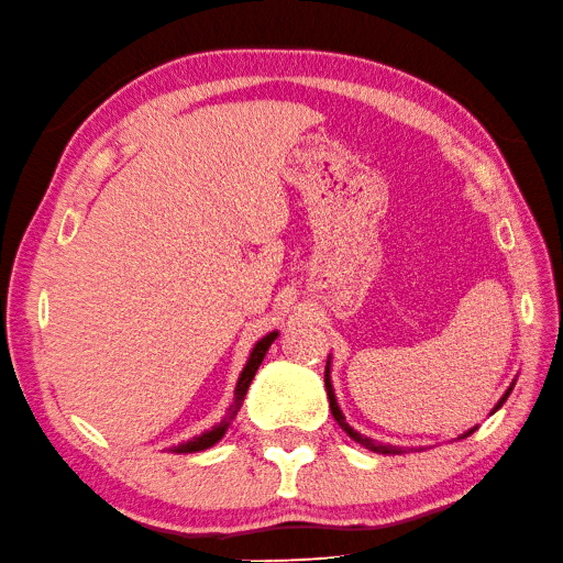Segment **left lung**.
I'll list each match as a JSON object with an SVG mask.
<instances>
[{"label":"left lung","instance_id":"8db88e82","mask_svg":"<svg viewBox=\"0 0 563 563\" xmlns=\"http://www.w3.org/2000/svg\"><path fill=\"white\" fill-rule=\"evenodd\" d=\"M324 387H327V399H329V408H332V416H334V420L339 422V428L344 430V432L351 437L353 442L363 444V446H365V449H369V451H377V454H401V449L389 446V444H377L375 440H369V437H365V434H361V432H355V430L351 428V424L346 422L344 413H341V408H339V404H336V396H334V389H332V379H329V361H327V367H324ZM511 389H514V387H511ZM511 389L501 396V401L495 406V410H499V408L504 406V401L509 399ZM495 410H492V413H495ZM475 430H477V428H473V430H468V432H463V434H461V440H465V437H471Z\"/></svg>","mask_w":563,"mask_h":563}]
</instances>
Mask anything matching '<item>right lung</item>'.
Instances as JSON below:
<instances>
[{
    "label": "right lung",
    "instance_id": "right-lung-1",
    "mask_svg": "<svg viewBox=\"0 0 563 563\" xmlns=\"http://www.w3.org/2000/svg\"><path fill=\"white\" fill-rule=\"evenodd\" d=\"M274 339H277V332H269L267 336H263V339H260L257 344H255V349H253V353H251V358H249V363H245L243 373H241V377H239L236 394H234V404L229 406L224 420L219 422L217 428H212L210 432H202L200 437H194V440H188L186 444H178V446H174L176 454H194V451L210 449L212 444H217L219 440H222L224 432H227V428L231 424V420H234V418H236V413L241 410V404H243V399H245V391H249L251 382H253V377H255V373H257V367H260V363H263L265 353H267V349L272 346V341H274Z\"/></svg>",
    "mask_w": 563,
    "mask_h": 563
}]
</instances>
